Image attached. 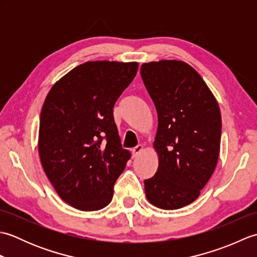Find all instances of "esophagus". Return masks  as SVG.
Here are the masks:
<instances>
[{
    "mask_svg": "<svg viewBox=\"0 0 257 257\" xmlns=\"http://www.w3.org/2000/svg\"><path fill=\"white\" fill-rule=\"evenodd\" d=\"M143 149H144V147L141 146V145H138V146H136L135 148L132 150L133 151V157H137L141 151H143Z\"/></svg>",
    "mask_w": 257,
    "mask_h": 257,
    "instance_id": "1",
    "label": "esophagus"
}]
</instances>
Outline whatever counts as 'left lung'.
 I'll list each match as a JSON object with an SVG mask.
<instances>
[{"label":"left lung","instance_id":"left-lung-1","mask_svg":"<svg viewBox=\"0 0 257 257\" xmlns=\"http://www.w3.org/2000/svg\"><path fill=\"white\" fill-rule=\"evenodd\" d=\"M140 74L158 112L154 147L159 167L145 180L147 199L163 210L180 209L199 198L214 172L220 108L205 81L187 63L144 64Z\"/></svg>","mask_w":257,"mask_h":257}]
</instances>
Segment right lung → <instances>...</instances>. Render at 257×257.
<instances>
[{"label":"right lung","mask_w":257,"mask_h":257,"mask_svg":"<svg viewBox=\"0 0 257 257\" xmlns=\"http://www.w3.org/2000/svg\"><path fill=\"white\" fill-rule=\"evenodd\" d=\"M137 70V63L87 62L48 92L38 152L54 189L75 209L97 211L110 203L130 158L120 144L113 105Z\"/></svg>","instance_id":"1"}]
</instances>
